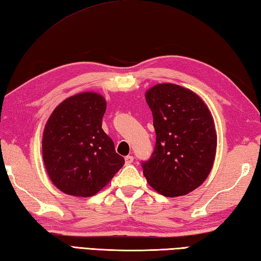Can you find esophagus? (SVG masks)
I'll list each match as a JSON object with an SVG mask.
<instances>
[{"mask_svg": "<svg viewBox=\"0 0 261 261\" xmlns=\"http://www.w3.org/2000/svg\"><path fill=\"white\" fill-rule=\"evenodd\" d=\"M125 164L126 165H130L132 162H134V156H131V155H127V156H125Z\"/></svg>", "mask_w": 261, "mask_h": 261, "instance_id": "obj_1", "label": "esophagus"}]
</instances>
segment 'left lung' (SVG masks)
I'll return each mask as SVG.
<instances>
[{"mask_svg":"<svg viewBox=\"0 0 261 261\" xmlns=\"http://www.w3.org/2000/svg\"><path fill=\"white\" fill-rule=\"evenodd\" d=\"M156 143L141 167L147 181L164 196L194 191L211 171L217 136L202 99L177 84H158L146 92Z\"/></svg>","mask_w":261,"mask_h":261,"instance_id":"obj_1","label":"left lung"}]
</instances>
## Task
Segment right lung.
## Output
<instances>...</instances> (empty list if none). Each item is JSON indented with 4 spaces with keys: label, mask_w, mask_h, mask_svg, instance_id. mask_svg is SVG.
Masks as SVG:
<instances>
[{
    "label": "right lung",
    "mask_w": 261,
    "mask_h": 261,
    "mask_svg": "<svg viewBox=\"0 0 261 261\" xmlns=\"http://www.w3.org/2000/svg\"><path fill=\"white\" fill-rule=\"evenodd\" d=\"M106 101L83 92L57 106L46 122L42 150L51 181L61 192L89 197L111 181L124 164L101 129Z\"/></svg>",
    "instance_id": "add662e5"
}]
</instances>
